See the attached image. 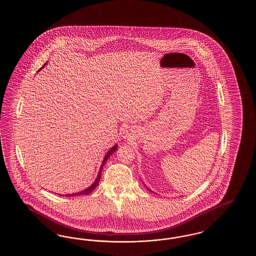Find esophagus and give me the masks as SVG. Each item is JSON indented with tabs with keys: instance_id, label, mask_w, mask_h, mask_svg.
Listing matches in <instances>:
<instances>
[{
	"instance_id": "esophagus-1",
	"label": "esophagus",
	"mask_w": 256,
	"mask_h": 256,
	"mask_svg": "<svg viewBox=\"0 0 256 256\" xmlns=\"http://www.w3.org/2000/svg\"><path fill=\"white\" fill-rule=\"evenodd\" d=\"M124 138H126V137H124Z\"/></svg>"
}]
</instances>
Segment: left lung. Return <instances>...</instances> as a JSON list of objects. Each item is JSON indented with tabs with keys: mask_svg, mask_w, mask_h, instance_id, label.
I'll list each match as a JSON object with an SVG mask.
<instances>
[{
	"mask_svg": "<svg viewBox=\"0 0 256 256\" xmlns=\"http://www.w3.org/2000/svg\"><path fill=\"white\" fill-rule=\"evenodd\" d=\"M146 189H148V191H150V192H152V193H154V191H152V190H150V188H148V187H146Z\"/></svg>",
	"mask_w": 256,
	"mask_h": 256,
	"instance_id": "left-lung-1",
	"label": "left lung"
}]
</instances>
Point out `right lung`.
<instances>
[{
	"instance_id": "obj_1",
	"label": "right lung",
	"mask_w": 256,
	"mask_h": 256,
	"mask_svg": "<svg viewBox=\"0 0 256 256\" xmlns=\"http://www.w3.org/2000/svg\"><path fill=\"white\" fill-rule=\"evenodd\" d=\"M46 65H47V63H45V64L43 65V67H41V68H40V70H41V69H43V68H44ZM40 70H38V72H39ZM117 148H118V144H115V145L112 146V148H110V150H108V152L106 154L104 158V159H102V165H100V167L98 172L97 178H96L95 182L92 183V184H91L89 187H87V188L84 189V190H82V191H80V192H76V193H73V194H66V195H61L60 194V196H72L88 195V194L92 193V192L95 190V188H96L98 185L100 180V172H102V168H104V165L106 163V161H108V159L110 158V156H111V154H114V152L117 150Z\"/></svg>"
}]
</instances>
